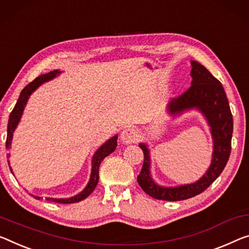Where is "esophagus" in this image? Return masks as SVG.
I'll use <instances>...</instances> for the list:
<instances>
[{"label": "esophagus", "mask_w": 249, "mask_h": 249, "mask_svg": "<svg viewBox=\"0 0 249 249\" xmlns=\"http://www.w3.org/2000/svg\"><path fill=\"white\" fill-rule=\"evenodd\" d=\"M138 137H139V133H138L137 130L132 127H128L124 129V131L121 132V141L124 143H135L138 140Z\"/></svg>", "instance_id": "esophagus-1"}]
</instances>
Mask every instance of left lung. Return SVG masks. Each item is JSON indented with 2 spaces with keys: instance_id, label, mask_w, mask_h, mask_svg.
I'll list each match as a JSON object with an SVG mask.
<instances>
[{
  "instance_id": "left-lung-1",
  "label": "left lung",
  "mask_w": 249,
  "mask_h": 249,
  "mask_svg": "<svg viewBox=\"0 0 249 249\" xmlns=\"http://www.w3.org/2000/svg\"><path fill=\"white\" fill-rule=\"evenodd\" d=\"M191 86L182 94L174 98L167 106L171 116H178L190 109H198L204 114L213 141V160L209 169L194 183L178 187H161L152 180L150 155L146 143H139L144 160L137 180L144 193L155 199L178 201L195 197L206 190L223 173L231 150L232 116L226 93L221 83L197 61H191Z\"/></svg>"
}]
</instances>
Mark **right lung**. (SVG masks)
I'll list each match as a JSON object with an SVG mask.
<instances>
[{
	"instance_id": "1",
	"label": "right lung",
	"mask_w": 249,
	"mask_h": 249,
	"mask_svg": "<svg viewBox=\"0 0 249 249\" xmlns=\"http://www.w3.org/2000/svg\"><path fill=\"white\" fill-rule=\"evenodd\" d=\"M59 73H61L59 70H54V71L49 72V73H47V74H42L40 76H37L36 79H34L32 82H30L29 85L21 91L20 97H18L17 105H15L14 109L12 110V112L10 113L9 124H7V137H6V148L7 149H10V147H11V142H12V138H13V132H14L15 128H17V125L18 124V122H20L23 110H24V108H25V105L29 100L30 95H31L33 91H36L37 88L42 85V83L50 81V80L55 78V76ZM117 139H118V136H113L112 138H110L107 142L103 143L102 146L94 152V155L92 157V169H91L90 180H89V182H88V185L86 186V188L83 189L81 193L75 195V196L71 197V198H64V199L63 198H61V199H56V198H45V200L59 202V204H73V202H78V201L86 199V198L89 196L91 193H92L95 187H97V185H98L99 167H100L101 161L106 158L107 156H109L111 152L116 150ZM7 158H10V154ZM7 162H10L9 160H7ZM10 169H11V167H10ZM11 171H12V174H13L12 169H11ZM33 197L36 198V199H41V197H37V196H33Z\"/></svg>"
}]
</instances>
